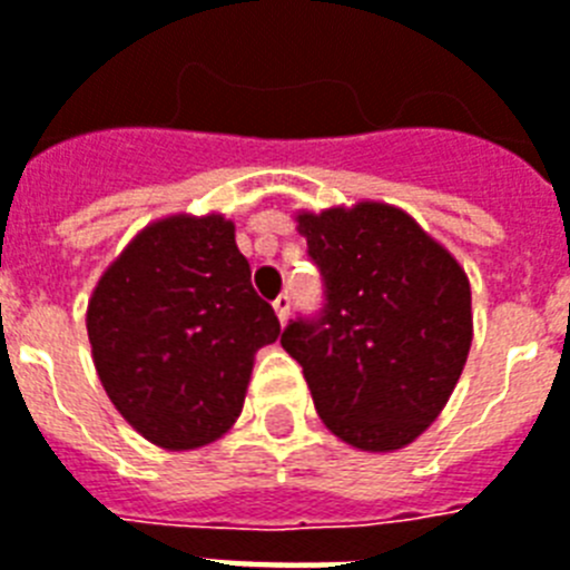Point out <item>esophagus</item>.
<instances>
[{
    "label": "esophagus",
    "instance_id": "34e87169",
    "mask_svg": "<svg viewBox=\"0 0 570 570\" xmlns=\"http://www.w3.org/2000/svg\"><path fill=\"white\" fill-rule=\"evenodd\" d=\"M272 307H275L277 318H281V325H286V318H289V307H293V298L289 293H281L275 301H272Z\"/></svg>",
    "mask_w": 570,
    "mask_h": 570
}]
</instances>
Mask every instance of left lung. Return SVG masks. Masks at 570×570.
Returning a JSON list of instances; mask_svg holds the SVG:
<instances>
[{"instance_id":"8db88e82","label":"left lung","mask_w":570,"mask_h":570,"mask_svg":"<svg viewBox=\"0 0 570 570\" xmlns=\"http://www.w3.org/2000/svg\"><path fill=\"white\" fill-rule=\"evenodd\" d=\"M325 304L281 345L304 368L318 419L363 451H397L448 404L471 348L460 263L404 210L377 202L298 213Z\"/></svg>"}]
</instances>
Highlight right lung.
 <instances>
[{"instance_id": "add662e5", "label": "right lung", "mask_w": 570, "mask_h": 570, "mask_svg": "<svg viewBox=\"0 0 570 570\" xmlns=\"http://www.w3.org/2000/svg\"><path fill=\"white\" fill-rule=\"evenodd\" d=\"M99 381L137 433L169 451L243 413L254 354L281 336L222 216H169L110 263L87 307Z\"/></svg>"}]
</instances>
